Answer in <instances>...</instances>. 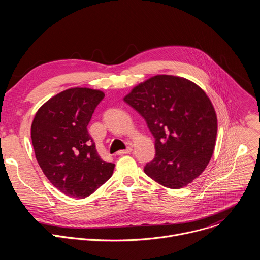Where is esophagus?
<instances>
[{"label": "esophagus", "instance_id": "1", "mask_svg": "<svg viewBox=\"0 0 260 260\" xmlns=\"http://www.w3.org/2000/svg\"><path fill=\"white\" fill-rule=\"evenodd\" d=\"M133 151V149H132V147H127L125 150H119L118 152H117V154L118 155H124V154H129L131 152Z\"/></svg>", "mask_w": 260, "mask_h": 260}]
</instances>
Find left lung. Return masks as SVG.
<instances>
[{"label":"left lung","mask_w":260,"mask_h":260,"mask_svg":"<svg viewBox=\"0 0 260 260\" xmlns=\"http://www.w3.org/2000/svg\"><path fill=\"white\" fill-rule=\"evenodd\" d=\"M145 119L155 138V157L144 172L172 189L187 186L207 168L214 152L217 115L194 82L156 75L123 98Z\"/></svg>","instance_id":"8db88e82"}]
</instances>
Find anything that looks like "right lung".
I'll return each instance as SVG.
<instances>
[{
  "instance_id": "1",
  "label": "right lung",
  "mask_w": 260,
  "mask_h": 260,
  "mask_svg": "<svg viewBox=\"0 0 260 260\" xmlns=\"http://www.w3.org/2000/svg\"><path fill=\"white\" fill-rule=\"evenodd\" d=\"M99 89H66L43 104L34 117L30 137L36 159L50 183L66 196L84 199L112 176L115 165L104 161L88 134Z\"/></svg>"
}]
</instances>
